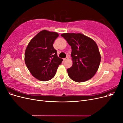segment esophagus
Instances as JSON below:
<instances>
[{
  "instance_id": "obj_1",
  "label": "esophagus",
  "mask_w": 123,
  "mask_h": 123,
  "mask_svg": "<svg viewBox=\"0 0 123 123\" xmlns=\"http://www.w3.org/2000/svg\"><path fill=\"white\" fill-rule=\"evenodd\" d=\"M68 59H69V57L67 56V57H66L65 58H64V61H67V60H68Z\"/></svg>"
}]
</instances>
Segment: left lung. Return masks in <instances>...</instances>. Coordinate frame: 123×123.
Listing matches in <instances>:
<instances>
[{
    "instance_id": "obj_1",
    "label": "left lung",
    "mask_w": 123,
    "mask_h": 123,
    "mask_svg": "<svg viewBox=\"0 0 123 123\" xmlns=\"http://www.w3.org/2000/svg\"><path fill=\"white\" fill-rule=\"evenodd\" d=\"M71 46L73 64L67 69L71 79L78 83L90 80L98 69L101 57L97 44L81 33H63L61 35Z\"/></svg>"
}]
</instances>
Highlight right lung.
<instances>
[{
    "label": "right lung",
    "mask_w": 123,
    "mask_h": 123,
    "mask_svg": "<svg viewBox=\"0 0 123 123\" xmlns=\"http://www.w3.org/2000/svg\"><path fill=\"white\" fill-rule=\"evenodd\" d=\"M58 36L56 32L43 30L30 40L26 48L25 64L32 75L39 80L45 81L53 78L63 61L57 56L53 46Z\"/></svg>",
    "instance_id": "1"
}]
</instances>
